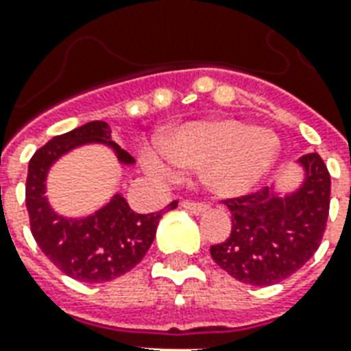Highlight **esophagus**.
Returning a JSON list of instances; mask_svg holds the SVG:
<instances>
[{
  "label": "esophagus",
  "instance_id": "1",
  "mask_svg": "<svg viewBox=\"0 0 351 351\" xmlns=\"http://www.w3.org/2000/svg\"><path fill=\"white\" fill-rule=\"evenodd\" d=\"M182 208L193 215H202L204 211L208 209V204L197 202V200H184V202H182Z\"/></svg>",
  "mask_w": 351,
  "mask_h": 351
}]
</instances>
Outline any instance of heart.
<instances>
[{
	"mask_svg": "<svg viewBox=\"0 0 351 351\" xmlns=\"http://www.w3.org/2000/svg\"><path fill=\"white\" fill-rule=\"evenodd\" d=\"M278 154V140L269 131L239 120L195 121L165 136L160 147L143 151V164L154 175L173 176L202 169L209 191L234 197L250 191Z\"/></svg>",
	"mask_w": 351,
	"mask_h": 351,
	"instance_id": "1",
	"label": "heart"
}]
</instances>
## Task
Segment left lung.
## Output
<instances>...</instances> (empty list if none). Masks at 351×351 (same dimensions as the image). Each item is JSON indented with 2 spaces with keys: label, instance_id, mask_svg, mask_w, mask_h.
I'll return each instance as SVG.
<instances>
[{
  "label": "left lung",
  "instance_id": "left-lung-1",
  "mask_svg": "<svg viewBox=\"0 0 351 351\" xmlns=\"http://www.w3.org/2000/svg\"><path fill=\"white\" fill-rule=\"evenodd\" d=\"M306 180L299 191L278 198L267 187L226 198L230 237L211 245V256L233 278L251 286H271L310 261L326 230L330 173L317 153L300 156Z\"/></svg>",
  "mask_w": 351,
  "mask_h": 351
}]
</instances>
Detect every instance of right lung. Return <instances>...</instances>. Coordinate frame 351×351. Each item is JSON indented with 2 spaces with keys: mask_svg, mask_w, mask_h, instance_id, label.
<instances>
[{
  "mask_svg": "<svg viewBox=\"0 0 351 351\" xmlns=\"http://www.w3.org/2000/svg\"><path fill=\"white\" fill-rule=\"evenodd\" d=\"M111 127L107 121H89L71 132L54 136L32 154L25 184V204L29 211L30 231L45 256L67 277L80 282H109L131 271L151 247L156 228L165 209L158 213L138 215L117 195L93 217L69 220L58 217L47 204L45 176L49 165L63 153L87 142L109 143L123 164L134 158L109 142Z\"/></svg>",
  "mask_w": 351,
  "mask_h": 351,
  "instance_id": "right-lung-1",
  "label": "right lung"
}]
</instances>
